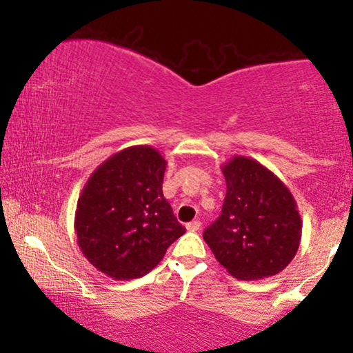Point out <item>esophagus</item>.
<instances>
[{
	"mask_svg": "<svg viewBox=\"0 0 353 353\" xmlns=\"http://www.w3.org/2000/svg\"><path fill=\"white\" fill-rule=\"evenodd\" d=\"M201 229V221H191V223L187 224V230L188 232H198Z\"/></svg>",
	"mask_w": 353,
	"mask_h": 353,
	"instance_id": "obj_1",
	"label": "esophagus"
}]
</instances>
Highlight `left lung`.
Returning a JSON list of instances; mask_svg holds the SVG:
<instances>
[{
    "label": "left lung",
    "instance_id": "left-lung-1",
    "mask_svg": "<svg viewBox=\"0 0 353 353\" xmlns=\"http://www.w3.org/2000/svg\"><path fill=\"white\" fill-rule=\"evenodd\" d=\"M221 171L227 185L223 212L204 232L214 259L240 280L282 272L302 238L294 196L255 159L235 155Z\"/></svg>",
    "mask_w": 353,
    "mask_h": 353
}]
</instances>
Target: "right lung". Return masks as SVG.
<instances>
[{
    "mask_svg": "<svg viewBox=\"0 0 353 353\" xmlns=\"http://www.w3.org/2000/svg\"><path fill=\"white\" fill-rule=\"evenodd\" d=\"M165 170L157 149L137 145L110 155L83 185L74 213L77 244L105 276L143 277L185 234L163 198Z\"/></svg>",
    "mask_w": 353,
    "mask_h": 353,
    "instance_id": "obj_1",
    "label": "right lung"
}]
</instances>
